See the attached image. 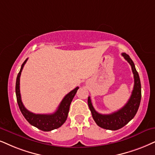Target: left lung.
I'll return each instance as SVG.
<instances>
[{
  "mask_svg": "<svg viewBox=\"0 0 155 155\" xmlns=\"http://www.w3.org/2000/svg\"><path fill=\"white\" fill-rule=\"evenodd\" d=\"M121 55L131 65L134 79V88H133L132 95L127 103L122 108L115 112L109 114H101L95 110L91 104L90 97H88V105L94 120L98 126L105 130H117L122 128L134 118L140 104L142 91H141V83L138 72L137 71L134 62L131 59L130 56L125 53H122Z\"/></svg>",
  "mask_w": 155,
  "mask_h": 155,
  "instance_id": "left-lung-1",
  "label": "left lung"
}]
</instances>
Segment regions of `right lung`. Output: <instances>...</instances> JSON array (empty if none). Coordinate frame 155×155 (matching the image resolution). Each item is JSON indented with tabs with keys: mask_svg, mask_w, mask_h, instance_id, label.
Here are the masks:
<instances>
[{
	"mask_svg": "<svg viewBox=\"0 0 155 155\" xmlns=\"http://www.w3.org/2000/svg\"><path fill=\"white\" fill-rule=\"evenodd\" d=\"M27 60L28 58H26L23 63L20 71L17 76L16 83H15V94H16L19 109H20L23 117L31 125L36 127L39 130L44 131V132H49V131L60 127L66 121L68 117V111H69L70 104H71L72 99L75 96L76 91L79 89V87H76L64 97L63 100L58 106L57 110L54 113L50 114H41L31 112L27 110L25 108L24 105L23 104L20 93L21 74Z\"/></svg>",
	"mask_w": 155,
	"mask_h": 155,
	"instance_id": "right-lung-1",
	"label": "right lung"
}]
</instances>
